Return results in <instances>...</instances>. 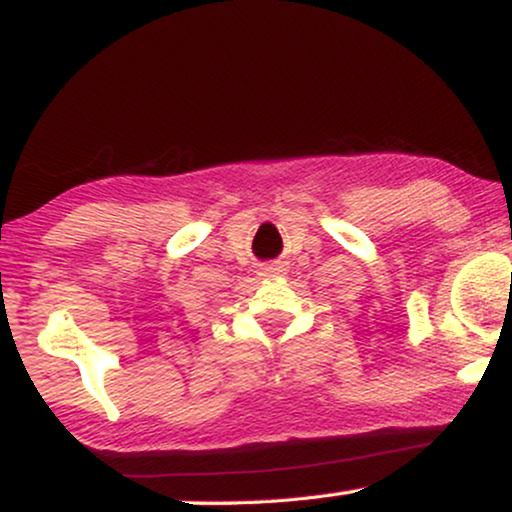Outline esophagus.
I'll list each match as a JSON object with an SVG mask.
<instances>
[{"label":"esophagus","instance_id":"esophagus-1","mask_svg":"<svg viewBox=\"0 0 512 512\" xmlns=\"http://www.w3.org/2000/svg\"><path fill=\"white\" fill-rule=\"evenodd\" d=\"M282 272H284L282 263H270L263 268V277H277V275H282Z\"/></svg>","mask_w":512,"mask_h":512}]
</instances>
